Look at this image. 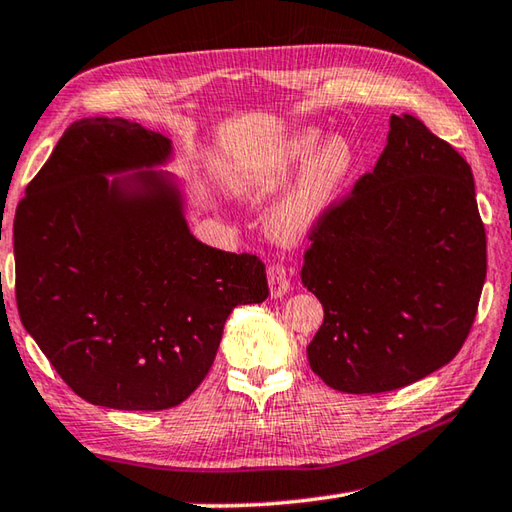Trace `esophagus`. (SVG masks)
I'll return each mask as SVG.
<instances>
[{"instance_id": "obj_1", "label": "esophagus", "mask_w": 512, "mask_h": 512, "mask_svg": "<svg viewBox=\"0 0 512 512\" xmlns=\"http://www.w3.org/2000/svg\"><path fill=\"white\" fill-rule=\"evenodd\" d=\"M266 275H268V286H271L273 297H282L288 291V286H291V280H288L284 264H271L268 266Z\"/></svg>"}]
</instances>
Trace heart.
I'll list each match as a JSON object with an SVG mask.
<instances>
[{
    "mask_svg": "<svg viewBox=\"0 0 512 512\" xmlns=\"http://www.w3.org/2000/svg\"><path fill=\"white\" fill-rule=\"evenodd\" d=\"M306 162L310 165L304 167L300 181L288 192L273 217L275 232L286 239L304 235L329 210L353 170V150L347 138L331 136L322 145V134L306 129L275 156L266 174L282 179L300 170Z\"/></svg>",
    "mask_w": 512,
    "mask_h": 512,
    "instance_id": "obj_1",
    "label": "heart"
}]
</instances>
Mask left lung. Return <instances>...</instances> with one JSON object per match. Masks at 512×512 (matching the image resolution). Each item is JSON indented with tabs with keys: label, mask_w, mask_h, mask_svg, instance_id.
I'll return each mask as SVG.
<instances>
[{
	"label": "left lung",
	"mask_w": 512,
	"mask_h": 512,
	"mask_svg": "<svg viewBox=\"0 0 512 512\" xmlns=\"http://www.w3.org/2000/svg\"><path fill=\"white\" fill-rule=\"evenodd\" d=\"M302 284L324 306L309 365L345 394L412 385L457 356L486 280L466 159L421 120H389L376 167L309 230Z\"/></svg>",
	"instance_id": "1"
}]
</instances>
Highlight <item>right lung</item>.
Listing matches in <instances>:
<instances>
[{"instance_id":"1","label":"right lung","mask_w":512,"mask_h":512,"mask_svg":"<svg viewBox=\"0 0 512 512\" xmlns=\"http://www.w3.org/2000/svg\"><path fill=\"white\" fill-rule=\"evenodd\" d=\"M172 145L123 118L73 123L26 185L13 224L24 329L91 405L167 410L215 362L230 311L268 297L266 266L192 237Z\"/></svg>"}]
</instances>
